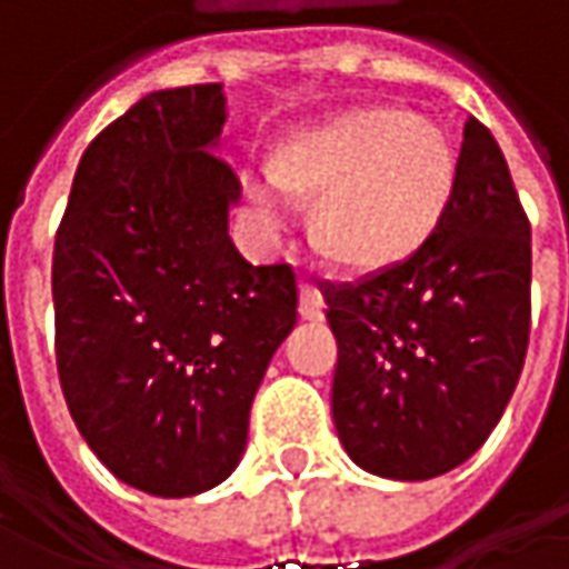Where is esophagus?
<instances>
[{"mask_svg": "<svg viewBox=\"0 0 569 569\" xmlns=\"http://www.w3.org/2000/svg\"><path fill=\"white\" fill-rule=\"evenodd\" d=\"M299 318L302 321H321L323 302L315 286H299Z\"/></svg>", "mask_w": 569, "mask_h": 569, "instance_id": "1", "label": "esophagus"}]
</instances>
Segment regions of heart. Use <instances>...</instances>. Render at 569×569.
Segmentation results:
<instances>
[{
    "mask_svg": "<svg viewBox=\"0 0 569 569\" xmlns=\"http://www.w3.org/2000/svg\"><path fill=\"white\" fill-rule=\"evenodd\" d=\"M267 176H242L246 217L261 239L289 229L286 201L315 204L311 242L323 258L352 277H381L438 239L460 186V148L412 109L362 107L292 134Z\"/></svg>",
    "mask_w": 569,
    "mask_h": 569,
    "instance_id": "b5f03b06",
    "label": "heart"
}]
</instances>
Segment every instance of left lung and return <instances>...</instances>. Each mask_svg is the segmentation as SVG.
Instances as JSON below:
<instances>
[{
  "instance_id": "1",
  "label": "left lung",
  "mask_w": 569,
  "mask_h": 569,
  "mask_svg": "<svg viewBox=\"0 0 569 569\" xmlns=\"http://www.w3.org/2000/svg\"><path fill=\"white\" fill-rule=\"evenodd\" d=\"M529 283V220L498 141L469 119L438 239L400 270L323 286L340 346L330 402L349 460L397 481L469 460L517 390Z\"/></svg>"
}]
</instances>
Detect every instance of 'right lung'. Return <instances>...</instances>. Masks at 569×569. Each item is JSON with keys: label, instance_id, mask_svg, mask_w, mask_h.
Masks as SVG:
<instances>
[{"label": "right lung", "instance_id": "obj_1", "mask_svg": "<svg viewBox=\"0 0 569 569\" xmlns=\"http://www.w3.org/2000/svg\"><path fill=\"white\" fill-rule=\"evenodd\" d=\"M223 84L153 90L84 150L52 254L56 365L81 438L153 498L232 476L296 277L229 239Z\"/></svg>", "mask_w": 569, "mask_h": 569}]
</instances>
